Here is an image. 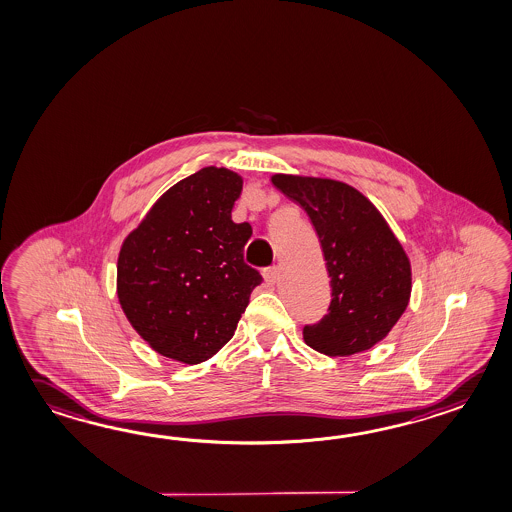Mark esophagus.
<instances>
[{"label": "esophagus", "instance_id": "esophagus-1", "mask_svg": "<svg viewBox=\"0 0 512 512\" xmlns=\"http://www.w3.org/2000/svg\"><path fill=\"white\" fill-rule=\"evenodd\" d=\"M279 273H281L279 266H270V268H266V270L262 272V275H264L266 284H275L279 281Z\"/></svg>", "mask_w": 512, "mask_h": 512}]
</instances>
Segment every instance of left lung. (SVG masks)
<instances>
[{
    "label": "left lung",
    "mask_w": 512,
    "mask_h": 512,
    "mask_svg": "<svg viewBox=\"0 0 512 512\" xmlns=\"http://www.w3.org/2000/svg\"><path fill=\"white\" fill-rule=\"evenodd\" d=\"M272 183L305 209L327 261L332 301L318 323L305 325V343L327 356L371 349L408 307L406 251L375 205L351 185L292 174H275Z\"/></svg>",
    "instance_id": "8db88e82"
}]
</instances>
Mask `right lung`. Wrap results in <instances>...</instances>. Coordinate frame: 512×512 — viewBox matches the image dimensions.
Masks as SVG:
<instances>
[{"label":"right lung","instance_id":"right-lung-1","mask_svg":"<svg viewBox=\"0 0 512 512\" xmlns=\"http://www.w3.org/2000/svg\"><path fill=\"white\" fill-rule=\"evenodd\" d=\"M242 178L205 167L172 185L119 253L117 297L148 345L200 364L228 343L262 275L244 262L248 222L231 209Z\"/></svg>","mask_w":512,"mask_h":512}]
</instances>
